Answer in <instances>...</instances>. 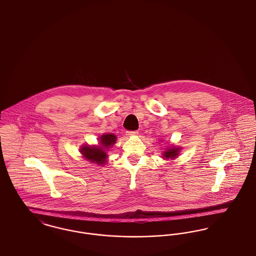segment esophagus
<instances>
[{"label":"esophagus","mask_w":256,"mask_h":256,"mask_svg":"<svg viewBox=\"0 0 256 256\" xmlns=\"http://www.w3.org/2000/svg\"><path fill=\"white\" fill-rule=\"evenodd\" d=\"M138 132H136V130H134V132H126V136H138Z\"/></svg>","instance_id":"esophagus-1"}]
</instances>
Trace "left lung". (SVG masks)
I'll return each instance as SVG.
<instances>
[{
	"label": "left lung",
	"instance_id": "obj_1",
	"mask_svg": "<svg viewBox=\"0 0 256 256\" xmlns=\"http://www.w3.org/2000/svg\"><path fill=\"white\" fill-rule=\"evenodd\" d=\"M181 147H178L176 145H168L164 151H162V158L164 160H174L179 155V152L181 151Z\"/></svg>",
	"mask_w": 256,
	"mask_h": 256
}]
</instances>
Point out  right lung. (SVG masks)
<instances>
[{
  "label": "right lung",
  "mask_w": 256,
  "mask_h": 256,
  "mask_svg": "<svg viewBox=\"0 0 256 256\" xmlns=\"http://www.w3.org/2000/svg\"><path fill=\"white\" fill-rule=\"evenodd\" d=\"M98 145H82L80 148L82 157L92 164L104 166L107 162V152L117 141L114 134H104L98 138Z\"/></svg>",
  "instance_id": "1"
}]
</instances>
